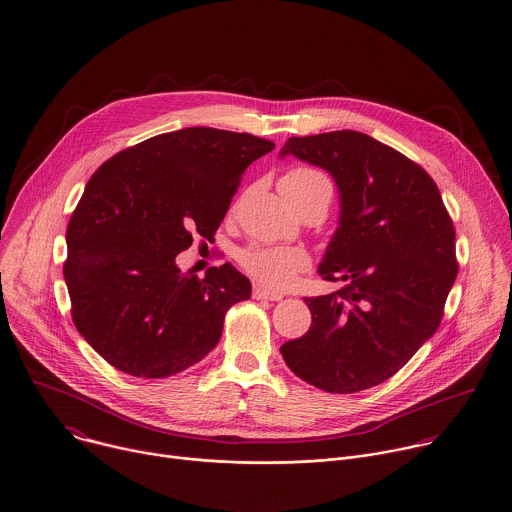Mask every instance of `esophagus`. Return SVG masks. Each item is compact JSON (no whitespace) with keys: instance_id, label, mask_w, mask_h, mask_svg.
<instances>
[{"instance_id":"esophagus-1","label":"esophagus","mask_w":512,"mask_h":512,"mask_svg":"<svg viewBox=\"0 0 512 512\" xmlns=\"http://www.w3.org/2000/svg\"><path fill=\"white\" fill-rule=\"evenodd\" d=\"M253 298L263 301H280L284 296L278 294V292H269V290H265V288H261V286H255V288H253Z\"/></svg>"}]
</instances>
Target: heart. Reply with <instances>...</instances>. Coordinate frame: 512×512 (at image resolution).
<instances>
[{"instance_id": "heart-1", "label": "heart", "mask_w": 512, "mask_h": 512, "mask_svg": "<svg viewBox=\"0 0 512 512\" xmlns=\"http://www.w3.org/2000/svg\"><path fill=\"white\" fill-rule=\"evenodd\" d=\"M282 185L294 189H305L317 183H329V180L311 168H294L282 180ZM331 185V183H329ZM241 267L249 272L255 280L271 290L290 288L298 274L309 269V253L294 245H259L253 243L240 251Z\"/></svg>"}]
</instances>
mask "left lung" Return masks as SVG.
<instances>
[{"label": "left lung", "mask_w": 512, "mask_h": 512, "mask_svg": "<svg viewBox=\"0 0 512 512\" xmlns=\"http://www.w3.org/2000/svg\"><path fill=\"white\" fill-rule=\"evenodd\" d=\"M280 154L321 166L336 181L340 226L319 274L346 282L305 298L311 327L280 346L282 358L321 391L371 389L441 325L458 272L451 216L420 164L360 131L290 137Z\"/></svg>", "instance_id": "1"}]
</instances>
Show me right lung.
Instances as JSON below:
<instances>
[{"label":"right lung","mask_w":512,"mask_h":512,"mask_svg":"<svg viewBox=\"0 0 512 512\" xmlns=\"http://www.w3.org/2000/svg\"><path fill=\"white\" fill-rule=\"evenodd\" d=\"M274 143L214 127L151 137L106 160L67 226L71 317L123 373L176 375L218 344L226 311L251 282L230 263L181 274L193 238L214 241L247 166Z\"/></svg>","instance_id":"right-lung-1"}]
</instances>
